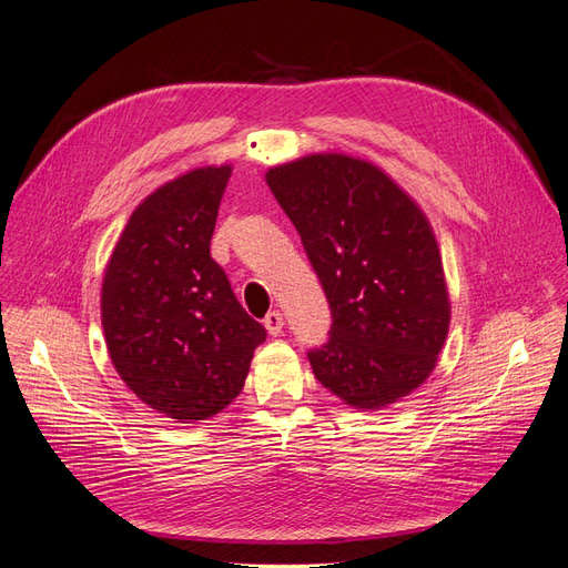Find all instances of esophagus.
Segmentation results:
<instances>
[{"mask_svg": "<svg viewBox=\"0 0 568 568\" xmlns=\"http://www.w3.org/2000/svg\"><path fill=\"white\" fill-rule=\"evenodd\" d=\"M263 324H265V329H267L270 336H280L282 329H284V317H282V313L272 311V313H267V317L263 320Z\"/></svg>", "mask_w": 568, "mask_h": 568, "instance_id": "esophagus-1", "label": "esophagus"}]
</instances>
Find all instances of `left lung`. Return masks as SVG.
Returning a JSON list of instances; mask_svg holds the SVG:
<instances>
[{"instance_id":"8db88e82","label":"left lung","mask_w":568,"mask_h":568,"mask_svg":"<svg viewBox=\"0 0 568 568\" xmlns=\"http://www.w3.org/2000/svg\"><path fill=\"white\" fill-rule=\"evenodd\" d=\"M265 182L294 222L332 307V338L307 353L317 382L374 412L417 390L450 329L436 234L386 170L320 151L272 165Z\"/></svg>"}]
</instances>
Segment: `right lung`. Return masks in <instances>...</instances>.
<instances>
[{"label": "right lung", "mask_w": 568, "mask_h": 568, "mask_svg": "<svg viewBox=\"0 0 568 568\" xmlns=\"http://www.w3.org/2000/svg\"><path fill=\"white\" fill-rule=\"evenodd\" d=\"M232 165L168 180L136 205L101 282V326L125 386L180 424L211 419L242 393L265 341L211 257Z\"/></svg>", "instance_id": "obj_1"}]
</instances>
